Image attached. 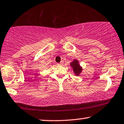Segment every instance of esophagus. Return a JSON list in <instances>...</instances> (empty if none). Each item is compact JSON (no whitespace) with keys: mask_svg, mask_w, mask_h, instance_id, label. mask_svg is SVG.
<instances>
[{"mask_svg":"<svg viewBox=\"0 0 124 124\" xmlns=\"http://www.w3.org/2000/svg\"><path fill=\"white\" fill-rule=\"evenodd\" d=\"M63 61H61V62H60V63H59V65H63Z\"/></svg>","mask_w":124,"mask_h":124,"instance_id":"obj_1","label":"esophagus"}]
</instances>
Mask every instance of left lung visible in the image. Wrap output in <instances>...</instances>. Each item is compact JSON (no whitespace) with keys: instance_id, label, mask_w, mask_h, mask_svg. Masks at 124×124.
Returning <instances> with one entry per match:
<instances>
[{"instance_id":"left-lung-1","label":"left lung","mask_w":124,"mask_h":124,"mask_svg":"<svg viewBox=\"0 0 124 124\" xmlns=\"http://www.w3.org/2000/svg\"><path fill=\"white\" fill-rule=\"evenodd\" d=\"M70 65H71L72 68H73L74 73L76 74L77 76H78L82 72V67L80 66V65H79V63H78V61L76 60V59L73 62H72L71 63H70Z\"/></svg>"}]
</instances>
